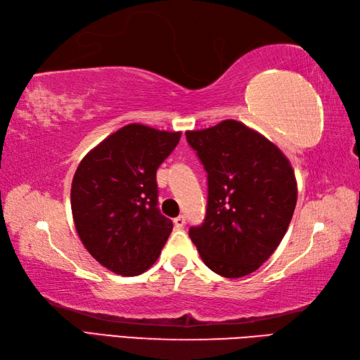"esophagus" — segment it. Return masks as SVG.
<instances>
[{"label": "esophagus", "instance_id": "esophagus-1", "mask_svg": "<svg viewBox=\"0 0 360 360\" xmlns=\"http://www.w3.org/2000/svg\"><path fill=\"white\" fill-rule=\"evenodd\" d=\"M173 223H174V226H176V228H184V224H186V217H184V215L176 217L174 220H173Z\"/></svg>", "mask_w": 360, "mask_h": 360}]
</instances>
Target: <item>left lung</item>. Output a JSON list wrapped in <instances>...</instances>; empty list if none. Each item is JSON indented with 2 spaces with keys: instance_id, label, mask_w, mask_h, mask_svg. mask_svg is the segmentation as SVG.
I'll use <instances>...</instances> for the list:
<instances>
[{
  "instance_id": "8db88e82",
  "label": "left lung",
  "mask_w": 360,
  "mask_h": 360,
  "mask_svg": "<svg viewBox=\"0 0 360 360\" xmlns=\"http://www.w3.org/2000/svg\"><path fill=\"white\" fill-rule=\"evenodd\" d=\"M207 173V209L188 236L202 262L224 278L256 271L278 248L297 206L290 162L236 120L186 132Z\"/></svg>"
}]
</instances>
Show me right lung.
I'll list each match as a JSON object with an SVG mask.
<instances>
[{"label":"right lung","instance_id":"right-lung-1","mask_svg":"<svg viewBox=\"0 0 360 360\" xmlns=\"http://www.w3.org/2000/svg\"><path fill=\"white\" fill-rule=\"evenodd\" d=\"M181 132L132 123L110 134L77 165L72 212L82 245L105 269L137 276L156 262L173 229L158 207L156 172Z\"/></svg>","mask_w":360,"mask_h":360}]
</instances>
